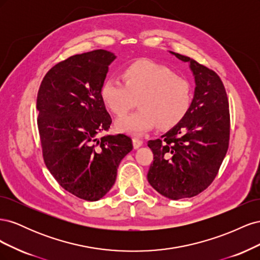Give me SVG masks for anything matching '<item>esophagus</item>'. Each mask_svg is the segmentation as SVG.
<instances>
[{
  "label": "esophagus",
  "mask_w": 260,
  "mask_h": 260,
  "mask_svg": "<svg viewBox=\"0 0 260 260\" xmlns=\"http://www.w3.org/2000/svg\"><path fill=\"white\" fill-rule=\"evenodd\" d=\"M132 142H133V147H135V148H139L140 146H142V144H143V141L141 140L140 138H133Z\"/></svg>",
  "instance_id": "1"
}]
</instances>
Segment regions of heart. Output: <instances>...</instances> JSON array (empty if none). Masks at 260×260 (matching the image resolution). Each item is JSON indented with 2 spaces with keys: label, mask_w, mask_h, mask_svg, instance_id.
I'll use <instances>...</instances> for the list:
<instances>
[{
  "label": "heart",
  "mask_w": 260,
  "mask_h": 260,
  "mask_svg": "<svg viewBox=\"0 0 260 260\" xmlns=\"http://www.w3.org/2000/svg\"><path fill=\"white\" fill-rule=\"evenodd\" d=\"M123 82L106 79L100 96L117 116H123L138 103L140 109L117 121V129L132 136H143L156 124L175 127L183 119L192 102V88L186 79L169 67L148 59H139L122 70Z\"/></svg>",
  "instance_id": "b5f03b06"
}]
</instances>
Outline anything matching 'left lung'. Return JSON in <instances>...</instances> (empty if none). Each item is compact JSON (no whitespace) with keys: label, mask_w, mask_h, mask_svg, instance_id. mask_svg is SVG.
Returning a JSON list of instances; mask_svg holds the SVG:
<instances>
[{"label":"left lung","mask_w":260,"mask_h":260,"mask_svg":"<svg viewBox=\"0 0 260 260\" xmlns=\"http://www.w3.org/2000/svg\"><path fill=\"white\" fill-rule=\"evenodd\" d=\"M170 53L190 62L194 99L182 120L147 142L154 154L147 180L161 195L180 200L200 194L216 178L229 147L230 112L224 85L214 70Z\"/></svg>","instance_id":"obj_1"}]
</instances>
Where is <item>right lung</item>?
Masks as SVG:
<instances>
[{
	"label": "right lung",
	"instance_id": "1",
	"mask_svg": "<svg viewBox=\"0 0 260 260\" xmlns=\"http://www.w3.org/2000/svg\"><path fill=\"white\" fill-rule=\"evenodd\" d=\"M115 58L95 50L61 60L46 73L37 98L45 166L62 188L89 202L111 190L118 166L133 148L128 136L96 138L112 124L100 90Z\"/></svg>",
	"mask_w": 260,
	"mask_h": 260
}]
</instances>
